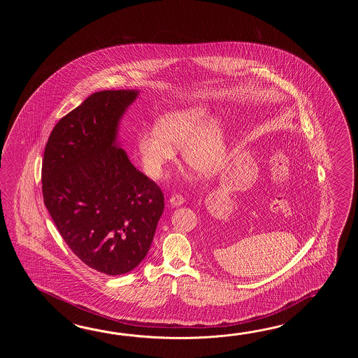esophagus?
Wrapping results in <instances>:
<instances>
[{"mask_svg":"<svg viewBox=\"0 0 358 358\" xmlns=\"http://www.w3.org/2000/svg\"><path fill=\"white\" fill-rule=\"evenodd\" d=\"M184 197H182V194H173L171 197L169 198V203L173 206V207H176V206H180L184 203Z\"/></svg>","mask_w":358,"mask_h":358,"instance_id":"34e87169","label":"esophagus"}]
</instances>
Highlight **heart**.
Masks as SVG:
<instances>
[{
  "instance_id": "obj_1",
  "label": "heart",
  "mask_w": 358,
  "mask_h": 358,
  "mask_svg": "<svg viewBox=\"0 0 358 358\" xmlns=\"http://www.w3.org/2000/svg\"><path fill=\"white\" fill-rule=\"evenodd\" d=\"M202 106L171 110L156 122V129L138 136V152L145 173L153 179L164 176L176 159L172 147L182 145L184 162L199 176H211L219 170L225 156V131L220 122L208 120Z\"/></svg>"
}]
</instances>
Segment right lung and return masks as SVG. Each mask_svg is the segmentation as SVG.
I'll list each match as a JSON object with an SVG mask.
<instances>
[{
	"label": "right lung",
	"instance_id": "obj_1",
	"mask_svg": "<svg viewBox=\"0 0 358 358\" xmlns=\"http://www.w3.org/2000/svg\"><path fill=\"white\" fill-rule=\"evenodd\" d=\"M136 91H101L61 117L42 162L43 202L78 259L102 274L137 267L164 213L160 187L115 145Z\"/></svg>",
	"mask_w": 358,
	"mask_h": 358
}]
</instances>
